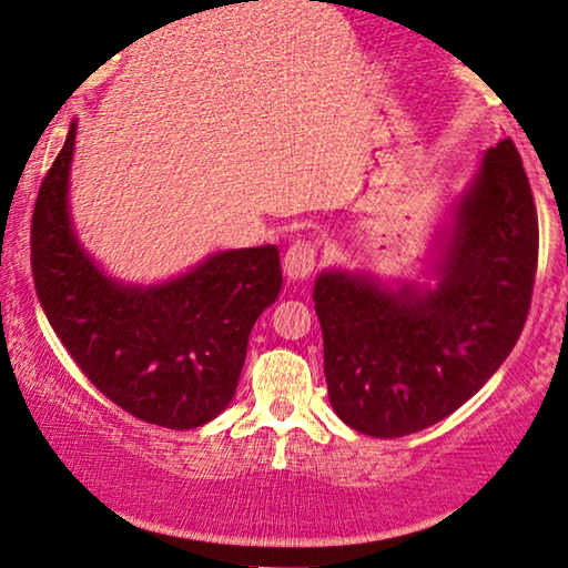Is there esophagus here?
I'll return each instance as SVG.
<instances>
[{
    "label": "esophagus",
    "mask_w": 568,
    "mask_h": 568,
    "mask_svg": "<svg viewBox=\"0 0 568 568\" xmlns=\"http://www.w3.org/2000/svg\"><path fill=\"white\" fill-rule=\"evenodd\" d=\"M316 254H318L316 244L308 242V239H298V242H293L287 246L283 257L285 275L291 277V281H306L316 267Z\"/></svg>",
    "instance_id": "obj_1"
}]
</instances>
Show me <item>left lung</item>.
Wrapping results in <instances>:
<instances>
[{
  "label": "left lung",
  "instance_id": "obj_1",
  "mask_svg": "<svg viewBox=\"0 0 568 568\" xmlns=\"http://www.w3.org/2000/svg\"><path fill=\"white\" fill-rule=\"evenodd\" d=\"M538 213L513 139L486 151L455 207L437 287L322 273L314 287L337 417L371 437L433 427L507 361L530 311Z\"/></svg>",
  "mask_w": 568,
  "mask_h": 568
}]
</instances>
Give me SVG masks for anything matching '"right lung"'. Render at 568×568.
Returning a JSON list of instances; mask_svg holds the SVG:
<instances>
[{
	"instance_id": "right-lung-1",
	"label": "right lung",
	"mask_w": 568,
	"mask_h": 568,
	"mask_svg": "<svg viewBox=\"0 0 568 568\" xmlns=\"http://www.w3.org/2000/svg\"><path fill=\"white\" fill-rule=\"evenodd\" d=\"M74 135L71 123L30 223V265L48 324L92 386L135 419L201 427L234 398L252 326L281 293V252H221L154 287L110 281L71 231Z\"/></svg>"
}]
</instances>
